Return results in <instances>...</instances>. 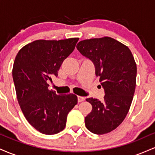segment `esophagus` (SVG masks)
<instances>
[{
    "mask_svg": "<svg viewBox=\"0 0 155 155\" xmlns=\"http://www.w3.org/2000/svg\"><path fill=\"white\" fill-rule=\"evenodd\" d=\"M78 102H82V101H84V97H81V96H78Z\"/></svg>",
    "mask_w": 155,
    "mask_h": 155,
    "instance_id": "obj_1",
    "label": "esophagus"
}]
</instances>
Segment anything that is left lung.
I'll use <instances>...</instances> for the list:
<instances>
[{"mask_svg":"<svg viewBox=\"0 0 155 155\" xmlns=\"http://www.w3.org/2000/svg\"><path fill=\"white\" fill-rule=\"evenodd\" d=\"M76 48L93 63L104 89V101L89 97L92 111L85 117L90 132L102 135L116 129L127 116L136 90L137 67L127 46L110 37L86 39Z\"/></svg>","mask_w":155,"mask_h":155,"instance_id":"8db88e82","label":"left lung"}]
</instances>
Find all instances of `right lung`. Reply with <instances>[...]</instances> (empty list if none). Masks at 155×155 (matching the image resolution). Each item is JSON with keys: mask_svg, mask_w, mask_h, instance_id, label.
Here are the masks:
<instances>
[{"mask_svg": "<svg viewBox=\"0 0 155 155\" xmlns=\"http://www.w3.org/2000/svg\"><path fill=\"white\" fill-rule=\"evenodd\" d=\"M78 41L79 38L36 40L23 47L15 58L12 76L17 101L28 122L43 134L63 130L68 114L77 104L76 95H57L48 89L47 81L58 76Z\"/></svg>", "mask_w": 155, "mask_h": 155, "instance_id": "add662e5", "label": "right lung"}]
</instances>
